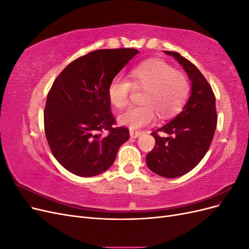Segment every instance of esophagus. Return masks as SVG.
<instances>
[{
	"instance_id": "esophagus-1",
	"label": "esophagus",
	"mask_w": 249,
	"mask_h": 249,
	"mask_svg": "<svg viewBox=\"0 0 249 249\" xmlns=\"http://www.w3.org/2000/svg\"><path fill=\"white\" fill-rule=\"evenodd\" d=\"M141 135V132L139 131H134V130H130V136L132 138H138Z\"/></svg>"
}]
</instances>
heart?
<instances>
[{"label":"heart","instance_id":"1","mask_svg":"<svg viewBox=\"0 0 249 249\" xmlns=\"http://www.w3.org/2000/svg\"><path fill=\"white\" fill-rule=\"evenodd\" d=\"M127 81L115 77L108 87L109 101L117 109L127 106L133 90H143L142 105L127 109L118 117V122L130 129L152 124L156 114L166 118L180 110L185 104L189 84L185 74L177 71L161 60H150L131 70Z\"/></svg>","mask_w":249,"mask_h":249}]
</instances>
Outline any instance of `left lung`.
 Masks as SVG:
<instances>
[{
    "mask_svg": "<svg viewBox=\"0 0 249 249\" xmlns=\"http://www.w3.org/2000/svg\"><path fill=\"white\" fill-rule=\"evenodd\" d=\"M164 53L183 66L191 81V94L178 115L152 133L156 145L146 155V164L156 175L175 178L192 170L207 154L217 125L216 100L196 66L177 52ZM158 131L169 137H159Z\"/></svg>",
    "mask_w": 249,
    "mask_h": 249,
    "instance_id": "obj_1",
    "label": "left lung"
}]
</instances>
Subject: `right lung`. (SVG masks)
<instances>
[{
	"instance_id": "add662e5",
	"label": "right lung",
	"mask_w": 249,
	"mask_h": 249,
	"mask_svg": "<svg viewBox=\"0 0 249 249\" xmlns=\"http://www.w3.org/2000/svg\"><path fill=\"white\" fill-rule=\"evenodd\" d=\"M138 53L125 48L90 52L67 65L53 83L44 132L52 154L73 175L89 178L106 171L130 138L126 127L113 126L116 120L108 87Z\"/></svg>"
}]
</instances>
